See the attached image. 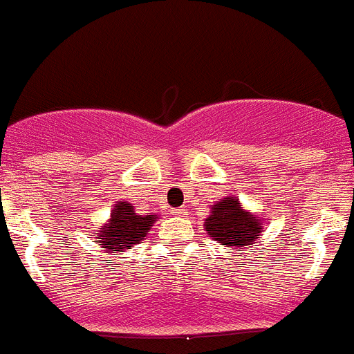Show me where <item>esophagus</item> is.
<instances>
[{"instance_id":"34e87169","label":"esophagus","mask_w":354,"mask_h":354,"mask_svg":"<svg viewBox=\"0 0 354 354\" xmlns=\"http://www.w3.org/2000/svg\"><path fill=\"white\" fill-rule=\"evenodd\" d=\"M177 212H179V214H183V209H177Z\"/></svg>"}]
</instances>
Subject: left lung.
<instances>
[{
    "mask_svg": "<svg viewBox=\"0 0 354 354\" xmlns=\"http://www.w3.org/2000/svg\"><path fill=\"white\" fill-rule=\"evenodd\" d=\"M261 220L241 207L239 198L225 196L212 205V212L204 227L209 236L221 245L232 246L237 252L250 248L261 234Z\"/></svg>",
    "mask_w": 354,
    "mask_h": 354,
    "instance_id": "1",
    "label": "left lung"
}]
</instances>
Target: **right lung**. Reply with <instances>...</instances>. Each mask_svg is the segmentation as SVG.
<instances>
[{"mask_svg": "<svg viewBox=\"0 0 354 354\" xmlns=\"http://www.w3.org/2000/svg\"><path fill=\"white\" fill-rule=\"evenodd\" d=\"M156 220H158L156 214H138L134 211V205L126 204V202L115 204L111 211V220L101 230L97 243H102V248L111 250V252L133 248L145 239L147 230H150Z\"/></svg>", "mask_w": 354, "mask_h": 354, "instance_id": "1", "label": "right lung"}]
</instances>
